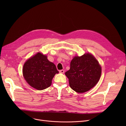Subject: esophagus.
<instances>
[{
  "label": "esophagus",
  "instance_id": "34e87169",
  "mask_svg": "<svg viewBox=\"0 0 126 126\" xmlns=\"http://www.w3.org/2000/svg\"><path fill=\"white\" fill-rule=\"evenodd\" d=\"M59 72H60L61 74H64V70H60L59 71Z\"/></svg>",
  "mask_w": 126,
  "mask_h": 126
}]
</instances>
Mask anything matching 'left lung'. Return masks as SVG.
I'll return each instance as SVG.
<instances>
[{
  "mask_svg": "<svg viewBox=\"0 0 126 126\" xmlns=\"http://www.w3.org/2000/svg\"><path fill=\"white\" fill-rule=\"evenodd\" d=\"M100 65L89 53L76 56L70 62V69L65 72L71 88L78 93H84L93 88L100 80Z\"/></svg>",
  "mask_w": 126,
  "mask_h": 126,
  "instance_id": "obj_1",
  "label": "left lung"
}]
</instances>
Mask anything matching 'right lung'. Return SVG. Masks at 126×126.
<instances>
[{"mask_svg": "<svg viewBox=\"0 0 126 126\" xmlns=\"http://www.w3.org/2000/svg\"><path fill=\"white\" fill-rule=\"evenodd\" d=\"M22 72L26 82L39 90L49 87L53 78L59 73L56 65L40 52H38L25 62Z\"/></svg>", "mask_w": 126, "mask_h": 126, "instance_id": "right-lung-1", "label": "right lung"}]
</instances>
